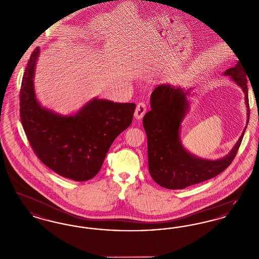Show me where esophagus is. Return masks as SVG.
<instances>
[{
	"label": "esophagus",
	"instance_id": "34e87169",
	"mask_svg": "<svg viewBox=\"0 0 259 259\" xmlns=\"http://www.w3.org/2000/svg\"><path fill=\"white\" fill-rule=\"evenodd\" d=\"M147 111V105L145 102H140L138 105H137V108L135 110V117L137 119H141L143 118V116L145 115Z\"/></svg>",
	"mask_w": 259,
	"mask_h": 259
}]
</instances>
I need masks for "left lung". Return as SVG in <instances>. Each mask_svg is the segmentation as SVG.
I'll use <instances>...</instances> for the list:
<instances>
[{
    "label": "left lung",
    "instance_id": "left-lung-1",
    "mask_svg": "<svg viewBox=\"0 0 259 259\" xmlns=\"http://www.w3.org/2000/svg\"><path fill=\"white\" fill-rule=\"evenodd\" d=\"M245 92L247 122L249 104L246 71L240 63L224 73ZM187 91L170 84L156 87L150 97L151 110L143 119L148 137V169L156 184L168 189H184L208 181L223 172L234 160L246 128L228 155L220 160L200 159L183 148L179 131L187 111Z\"/></svg>",
    "mask_w": 259,
    "mask_h": 259
}]
</instances>
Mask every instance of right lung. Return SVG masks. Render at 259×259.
Masks as SVG:
<instances>
[{"mask_svg":"<svg viewBox=\"0 0 259 259\" xmlns=\"http://www.w3.org/2000/svg\"><path fill=\"white\" fill-rule=\"evenodd\" d=\"M39 53L32 52L20 87V117L37 158L52 171L75 182L98 174L115 138L130 126L134 103L94 99L75 115L61 116L39 106L33 77Z\"/></svg>","mask_w":259,"mask_h":259,"instance_id":"add662e5","label":"right lung"}]
</instances>
